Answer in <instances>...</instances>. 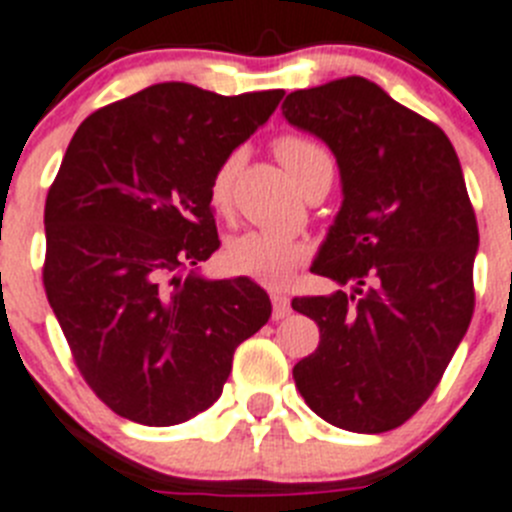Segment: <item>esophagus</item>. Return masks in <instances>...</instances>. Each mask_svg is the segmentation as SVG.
I'll return each mask as SVG.
<instances>
[{"mask_svg": "<svg viewBox=\"0 0 512 512\" xmlns=\"http://www.w3.org/2000/svg\"><path fill=\"white\" fill-rule=\"evenodd\" d=\"M270 302H273V320H283L291 315V302L286 294L276 291V294H270Z\"/></svg>", "mask_w": 512, "mask_h": 512, "instance_id": "esophagus-1", "label": "esophagus"}]
</instances>
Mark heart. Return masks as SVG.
Masks as SVG:
<instances>
[{
    "instance_id": "obj_1",
    "label": "heart",
    "mask_w": 512,
    "mask_h": 512,
    "mask_svg": "<svg viewBox=\"0 0 512 512\" xmlns=\"http://www.w3.org/2000/svg\"><path fill=\"white\" fill-rule=\"evenodd\" d=\"M276 156L278 161L289 169L296 184L302 182L309 166L320 158L328 156V150L320 143L309 140L302 135H283L276 140ZM236 156H229L226 161L218 163V169L210 176V208L216 213H226L231 200V182H234ZM304 257V247L289 236L270 234V231H244L234 236L221 252L223 268L229 270L231 276H244L252 281L263 283V286H283L289 281L291 273Z\"/></svg>"
}]
</instances>
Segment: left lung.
I'll return each mask as SVG.
<instances>
[{"label":"left lung","instance_id":"1","mask_svg":"<svg viewBox=\"0 0 512 512\" xmlns=\"http://www.w3.org/2000/svg\"><path fill=\"white\" fill-rule=\"evenodd\" d=\"M283 117L328 145L343 203L312 273L351 286L296 296L320 328L296 388L333 427L380 435L422 409L474 315L476 216L435 122L364 77L294 90Z\"/></svg>","mask_w":512,"mask_h":512}]
</instances>
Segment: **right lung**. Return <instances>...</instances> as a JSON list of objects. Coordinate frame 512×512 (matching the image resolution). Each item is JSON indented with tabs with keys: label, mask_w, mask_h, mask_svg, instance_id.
Masks as SVG:
<instances>
[{
	"label": "right lung",
	"mask_w": 512,
	"mask_h": 512,
	"mask_svg": "<svg viewBox=\"0 0 512 512\" xmlns=\"http://www.w3.org/2000/svg\"><path fill=\"white\" fill-rule=\"evenodd\" d=\"M283 90L158 83L93 111L44 210V289L80 375L114 414L171 427L218 401L234 351L270 317L249 278L195 270L218 242L210 176Z\"/></svg>",
	"instance_id": "obj_1"
}]
</instances>
